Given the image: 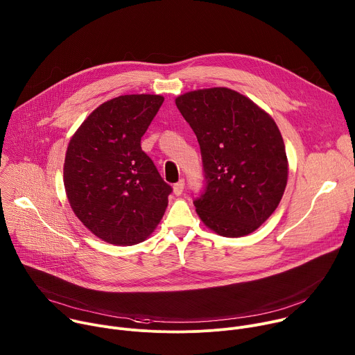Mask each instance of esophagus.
Returning <instances> with one entry per match:
<instances>
[{
  "label": "esophagus",
  "mask_w": 355,
  "mask_h": 355,
  "mask_svg": "<svg viewBox=\"0 0 355 355\" xmlns=\"http://www.w3.org/2000/svg\"><path fill=\"white\" fill-rule=\"evenodd\" d=\"M184 185H185L184 180H180L177 184H174V187H173V191H174V193H175L177 196H180V195L182 193V191H184Z\"/></svg>",
  "instance_id": "1"
}]
</instances>
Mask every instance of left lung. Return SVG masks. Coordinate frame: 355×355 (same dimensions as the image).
Masks as SVG:
<instances>
[{"mask_svg":"<svg viewBox=\"0 0 355 355\" xmlns=\"http://www.w3.org/2000/svg\"><path fill=\"white\" fill-rule=\"evenodd\" d=\"M175 105L196 135L205 189L193 200L211 230L240 237L277 209L288 181V159L274 119L225 87L185 92Z\"/></svg>","mask_w":355,"mask_h":355,"instance_id":"left-lung-1","label":"left lung"}]
</instances>
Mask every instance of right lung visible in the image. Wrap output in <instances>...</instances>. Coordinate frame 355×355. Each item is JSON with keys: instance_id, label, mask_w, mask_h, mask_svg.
I'll list each match as a JSON object with an SVG mask.
<instances>
[{"instance_id": "1", "label": "right lung", "mask_w": 355, "mask_h": 355, "mask_svg": "<svg viewBox=\"0 0 355 355\" xmlns=\"http://www.w3.org/2000/svg\"><path fill=\"white\" fill-rule=\"evenodd\" d=\"M162 95H121L94 110L70 139L63 168L70 207L96 237L116 245L146 240L173 188L140 146Z\"/></svg>"}]
</instances>
